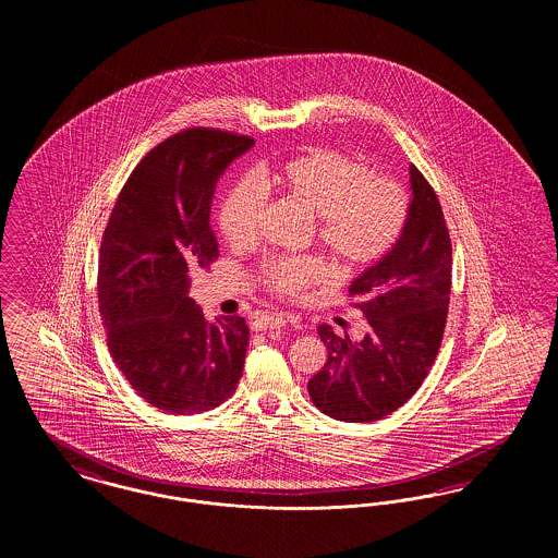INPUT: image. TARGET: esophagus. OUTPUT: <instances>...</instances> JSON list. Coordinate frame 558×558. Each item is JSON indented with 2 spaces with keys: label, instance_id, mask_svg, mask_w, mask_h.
<instances>
[{
  "label": "esophagus",
  "instance_id": "1",
  "mask_svg": "<svg viewBox=\"0 0 558 558\" xmlns=\"http://www.w3.org/2000/svg\"><path fill=\"white\" fill-rule=\"evenodd\" d=\"M289 316H282V314H276V316H259V318L253 322V330H267V328H282L287 326Z\"/></svg>",
  "mask_w": 558,
  "mask_h": 558
}]
</instances>
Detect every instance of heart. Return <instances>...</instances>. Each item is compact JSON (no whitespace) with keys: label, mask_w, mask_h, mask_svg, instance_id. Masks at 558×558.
I'll list each match as a JSON object with an SVG mask.
<instances>
[{"label":"heart","mask_w":558,"mask_h":558,"mask_svg":"<svg viewBox=\"0 0 558 558\" xmlns=\"http://www.w3.org/2000/svg\"><path fill=\"white\" fill-rule=\"evenodd\" d=\"M278 187L292 205L314 215L319 244L345 267L368 266L385 257L408 221L403 190L371 178L357 160L332 150H307L280 162L262 182ZM266 209V192L253 178H240L217 209V226L230 244H248L257 236ZM316 257H278L262 267L269 291L296 296L326 278Z\"/></svg>","instance_id":"1"}]
</instances>
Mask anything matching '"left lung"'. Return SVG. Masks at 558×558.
I'll return each mask as SVG.
<instances>
[{"instance_id":"1","label":"left lung","mask_w":558,"mask_h":558,"mask_svg":"<svg viewBox=\"0 0 558 558\" xmlns=\"http://www.w3.org/2000/svg\"><path fill=\"white\" fill-rule=\"evenodd\" d=\"M412 201L396 246L349 287L368 322L362 341L337 337L319 324L328 349L324 368L307 383L326 416L372 423L416 393L444 339L451 289V242L441 205L423 173L410 165Z\"/></svg>"}]
</instances>
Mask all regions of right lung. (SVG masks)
<instances>
[{
  "label": "right lung",
  "instance_id": "right-lung-1",
  "mask_svg": "<svg viewBox=\"0 0 558 558\" xmlns=\"http://www.w3.org/2000/svg\"><path fill=\"white\" fill-rule=\"evenodd\" d=\"M253 137L186 130L135 167L110 213L98 266L108 349L137 396L171 414L209 412L236 391L248 326L207 322L190 274L219 257L215 186Z\"/></svg>",
  "mask_w": 558,
  "mask_h": 558
}]
</instances>
